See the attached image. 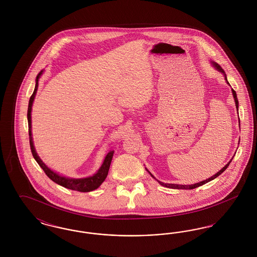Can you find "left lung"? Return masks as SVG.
<instances>
[{"instance_id": "1", "label": "left lung", "mask_w": 257, "mask_h": 257, "mask_svg": "<svg viewBox=\"0 0 257 257\" xmlns=\"http://www.w3.org/2000/svg\"><path fill=\"white\" fill-rule=\"evenodd\" d=\"M211 64L213 65V67L216 69V70H218L219 72L222 74L223 76H224V79H225V81H226V83H227V85H229V83H228V81H227V78H226V74L225 72L223 71V69L220 67V65H219L217 62H215V61H211ZM230 86V85H229ZM232 90V95L233 98H234V101H235V106H236V109L238 110L239 109V103H238V98H237V95H236V92H235V90L234 89H231ZM240 120V119H239ZM233 159V158H232ZM232 159L230 160L220 171H218L216 174H214L213 176H211V177H209L208 179L206 180H203V181H200V182H198V183L196 184H192V185H179V184H169V183H164V182H161L159 180H157L152 174H151V172L150 171H148L147 168H146V170H147L148 172H149V174L154 178V179H156L158 182H159L162 186H164V187H167V188H171V189H178V190H192V189H195V188H197V187H199V186H202V185H204V184L208 183L209 181H211V180H213V179H215V178H217L220 174H221L223 171H225L226 169H227V167L229 166V164H230V162L232 161Z\"/></svg>"}]
</instances>
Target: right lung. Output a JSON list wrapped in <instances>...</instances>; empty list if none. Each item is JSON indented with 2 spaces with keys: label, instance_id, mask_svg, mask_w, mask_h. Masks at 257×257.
<instances>
[{
  "label": "right lung",
  "instance_id": "add662e5",
  "mask_svg": "<svg viewBox=\"0 0 257 257\" xmlns=\"http://www.w3.org/2000/svg\"><path fill=\"white\" fill-rule=\"evenodd\" d=\"M44 70H41L36 79V86H35V90L34 93L32 94V96L30 98L29 101V107H28V124H29V137H30V146H31V150L33 153V156L35 160L37 161V164L40 166V168L44 171L46 173V175L49 177L52 181H54L55 183L59 184L64 188L73 190V191H78V192H82V193H87V192H91L93 190H96L97 188L100 187V185L103 183L108 175L109 169H110V162L113 156V150H110L105 159L103 161V164L101 165V167L99 168V170L96 171V173H94L92 176H88L85 178H71V177H67V176H63L59 174L56 171H52L50 168H48L43 162L42 160L39 158V156L37 155V150L34 146V141H33V134H32V107H33V103L37 94V87H38V80L40 78V76L43 74Z\"/></svg>",
  "mask_w": 257,
  "mask_h": 257
}]
</instances>
